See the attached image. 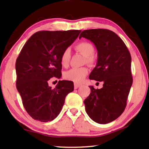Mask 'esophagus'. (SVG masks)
Instances as JSON below:
<instances>
[{
  "instance_id": "obj_1",
  "label": "esophagus",
  "mask_w": 149,
  "mask_h": 149,
  "mask_svg": "<svg viewBox=\"0 0 149 149\" xmlns=\"http://www.w3.org/2000/svg\"><path fill=\"white\" fill-rule=\"evenodd\" d=\"M81 86V84H74V89H77L78 87H79Z\"/></svg>"
}]
</instances>
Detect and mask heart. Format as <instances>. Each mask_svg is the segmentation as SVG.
I'll return each instance as SVG.
<instances>
[{
	"label": "heart",
	"mask_w": 149,
	"mask_h": 149,
	"mask_svg": "<svg viewBox=\"0 0 149 149\" xmlns=\"http://www.w3.org/2000/svg\"><path fill=\"white\" fill-rule=\"evenodd\" d=\"M75 49L86 57V61L88 64H92L95 62V58L93 56L95 48L91 42L87 41L81 42L75 46ZM70 56H71L70 50L68 49H65L62 52L60 57V62L63 66H68L70 62ZM88 72H89V69L87 67L74 68L65 72L64 74V77L67 80L80 83L88 74Z\"/></svg>",
	"instance_id": "heart-1"
}]
</instances>
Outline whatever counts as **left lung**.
Segmentation results:
<instances>
[{"mask_svg": "<svg viewBox=\"0 0 149 149\" xmlns=\"http://www.w3.org/2000/svg\"><path fill=\"white\" fill-rule=\"evenodd\" d=\"M82 37L93 42L98 52L97 64L89 79L104 83L99 89L89 86L85 110L94 122L106 124L117 119L125 108L133 83L132 57L122 39L110 30H84L79 39Z\"/></svg>", "mask_w": 149, "mask_h": 149, "instance_id": "8db88e82", "label": "left lung"}]
</instances>
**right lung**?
<instances>
[{"label":"right lung","instance_id":"obj_1","mask_svg":"<svg viewBox=\"0 0 149 149\" xmlns=\"http://www.w3.org/2000/svg\"><path fill=\"white\" fill-rule=\"evenodd\" d=\"M81 30L36 32L24 45L16 62V88L25 109L40 122L53 120L60 114L67 95L74 91L71 81H59L54 89L48 81L62 75L60 57Z\"/></svg>","mask_w":149,"mask_h":149}]
</instances>
